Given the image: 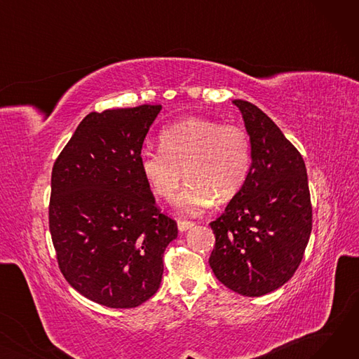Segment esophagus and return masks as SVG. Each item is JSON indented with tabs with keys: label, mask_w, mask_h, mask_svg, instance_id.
<instances>
[{
	"label": "esophagus",
	"mask_w": 359,
	"mask_h": 359,
	"mask_svg": "<svg viewBox=\"0 0 359 359\" xmlns=\"http://www.w3.org/2000/svg\"><path fill=\"white\" fill-rule=\"evenodd\" d=\"M194 222H191V221H179L177 222V229H179V231L180 233H184V231H187V230H191L192 227H194Z\"/></svg>",
	"instance_id": "esophagus-1"
}]
</instances>
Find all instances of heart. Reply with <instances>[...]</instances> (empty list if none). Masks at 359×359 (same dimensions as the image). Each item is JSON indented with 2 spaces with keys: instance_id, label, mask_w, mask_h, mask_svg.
Wrapping results in <instances>:
<instances>
[{
  "instance_id": "b5f03b06",
  "label": "heart",
  "mask_w": 359,
  "mask_h": 359,
  "mask_svg": "<svg viewBox=\"0 0 359 359\" xmlns=\"http://www.w3.org/2000/svg\"><path fill=\"white\" fill-rule=\"evenodd\" d=\"M141 175L154 195L173 199L175 208L198 217L217 202L231 201L248 179L252 144L237 125H221L206 118H186L160 134V148H144L138 156Z\"/></svg>"
}]
</instances>
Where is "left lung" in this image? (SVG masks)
<instances>
[{
  "label": "left lung",
  "instance_id": "left-lung-1",
  "mask_svg": "<svg viewBox=\"0 0 359 359\" xmlns=\"http://www.w3.org/2000/svg\"><path fill=\"white\" fill-rule=\"evenodd\" d=\"M252 144L246 182L210 225V266L237 294H269L294 275L311 233V202L303 157L275 122L246 100H231Z\"/></svg>",
  "mask_w": 359,
  "mask_h": 359
}]
</instances>
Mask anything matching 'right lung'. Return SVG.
Segmentation results:
<instances>
[{
	"instance_id": "right-lung-1",
	"label": "right lung",
	"mask_w": 359,
	"mask_h": 359,
	"mask_svg": "<svg viewBox=\"0 0 359 359\" xmlns=\"http://www.w3.org/2000/svg\"><path fill=\"white\" fill-rule=\"evenodd\" d=\"M161 106L91 111L52 168L49 230L68 284L94 303L132 309L160 288L177 237L141 175L138 156Z\"/></svg>"
}]
</instances>
